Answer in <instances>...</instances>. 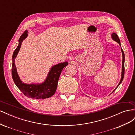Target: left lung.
<instances>
[{"mask_svg":"<svg viewBox=\"0 0 135 135\" xmlns=\"http://www.w3.org/2000/svg\"><path fill=\"white\" fill-rule=\"evenodd\" d=\"M112 38L114 40V41H115L116 42H117L118 44H119V46H120V40L119 38H118V36L117 35V34L115 32H113L112 34ZM121 47V46H120ZM121 51L122 53V56H123V60H122V75H121V78H120V80L119 81V84L117 85V87L114 89V90L113 91V92L115 90V89L117 88V87L119 86V85L120 84V83H122V80L123 79V78H124V61H125V57H124V52L123 51V50L121 48Z\"/></svg>","mask_w":135,"mask_h":135,"instance_id":"1","label":"left lung"}]
</instances>
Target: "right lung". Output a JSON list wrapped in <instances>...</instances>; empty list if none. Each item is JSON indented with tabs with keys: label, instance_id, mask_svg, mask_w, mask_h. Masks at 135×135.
Masks as SVG:
<instances>
[{
	"label": "right lung",
	"instance_id": "right-lung-1",
	"mask_svg": "<svg viewBox=\"0 0 135 135\" xmlns=\"http://www.w3.org/2000/svg\"><path fill=\"white\" fill-rule=\"evenodd\" d=\"M27 30H26L20 36L18 46L13 52L12 56V78L20 90L27 97L34 99H44L49 98L55 94L61 73L62 69L68 65V62L65 61L52 66L48 72L46 79L41 83L26 84L23 83L18 75L15 61L21 48L23 40L27 38Z\"/></svg>",
	"mask_w": 135,
	"mask_h": 135
}]
</instances>
